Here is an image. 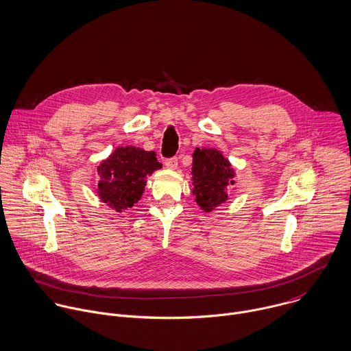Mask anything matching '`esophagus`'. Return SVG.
<instances>
[{
	"mask_svg": "<svg viewBox=\"0 0 351 351\" xmlns=\"http://www.w3.org/2000/svg\"><path fill=\"white\" fill-rule=\"evenodd\" d=\"M166 167L170 169V170H176L178 167V159L177 158H171V159H166L165 162Z\"/></svg>",
	"mask_w": 351,
	"mask_h": 351,
	"instance_id": "esophagus-1",
	"label": "esophagus"
}]
</instances>
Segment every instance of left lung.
<instances>
[{"instance_id":"left-lung-1","label":"left lung","mask_w":351,"mask_h":351,"mask_svg":"<svg viewBox=\"0 0 351 351\" xmlns=\"http://www.w3.org/2000/svg\"><path fill=\"white\" fill-rule=\"evenodd\" d=\"M236 171L217 148H196L192 154V195L204 213L214 211L229 199Z\"/></svg>"}]
</instances>
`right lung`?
<instances>
[{
  "mask_svg": "<svg viewBox=\"0 0 351 351\" xmlns=\"http://www.w3.org/2000/svg\"><path fill=\"white\" fill-rule=\"evenodd\" d=\"M162 169L156 152L134 145L118 147L97 166V196L117 213L132 208L143 196L147 178Z\"/></svg>",
  "mask_w": 351,
  "mask_h": 351,
  "instance_id": "obj_1",
  "label": "right lung"
}]
</instances>
